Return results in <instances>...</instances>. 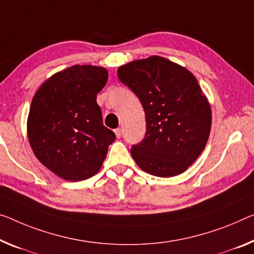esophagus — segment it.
I'll use <instances>...</instances> for the list:
<instances>
[{
	"mask_svg": "<svg viewBox=\"0 0 254 254\" xmlns=\"http://www.w3.org/2000/svg\"><path fill=\"white\" fill-rule=\"evenodd\" d=\"M115 132H116V136L118 138H120L123 136V129H122V128H117V129L115 130Z\"/></svg>",
	"mask_w": 254,
	"mask_h": 254,
	"instance_id": "34e87169",
	"label": "esophagus"
}]
</instances>
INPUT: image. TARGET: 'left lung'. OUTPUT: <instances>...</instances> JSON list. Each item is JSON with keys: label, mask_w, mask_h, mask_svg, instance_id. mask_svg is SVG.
Instances as JSON below:
<instances>
[{"label": "left lung", "mask_w": 254, "mask_h": 254, "mask_svg": "<svg viewBox=\"0 0 254 254\" xmlns=\"http://www.w3.org/2000/svg\"><path fill=\"white\" fill-rule=\"evenodd\" d=\"M118 77L145 111V137L132 145V159L153 176L184 173L203 151L211 129V108L196 78L158 56L122 65Z\"/></svg>", "instance_id": "8db88e82"}]
</instances>
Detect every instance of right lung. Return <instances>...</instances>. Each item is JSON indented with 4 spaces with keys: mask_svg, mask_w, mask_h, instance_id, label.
<instances>
[{
    "mask_svg": "<svg viewBox=\"0 0 254 254\" xmlns=\"http://www.w3.org/2000/svg\"><path fill=\"white\" fill-rule=\"evenodd\" d=\"M107 80L105 68L76 64L54 73L33 97L27 120L30 146L42 165L62 179L94 176L115 142L96 103Z\"/></svg>",
    "mask_w": 254,
    "mask_h": 254,
    "instance_id": "1",
    "label": "right lung"
}]
</instances>
